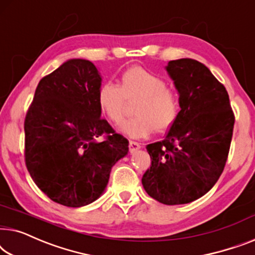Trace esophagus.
<instances>
[{"mask_svg": "<svg viewBox=\"0 0 255 255\" xmlns=\"http://www.w3.org/2000/svg\"><path fill=\"white\" fill-rule=\"evenodd\" d=\"M141 149V144L138 142L135 141H129V151L130 152H135L136 150Z\"/></svg>", "mask_w": 255, "mask_h": 255, "instance_id": "1", "label": "esophagus"}]
</instances>
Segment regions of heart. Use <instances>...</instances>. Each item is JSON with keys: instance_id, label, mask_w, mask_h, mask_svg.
I'll list each match as a JSON object with an SVG mask.
<instances>
[{"instance_id": "b5f03b06", "label": "heart", "mask_w": 255, "mask_h": 255, "mask_svg": "<svg viewBox=\"0 0 255 255\" xmlns=\"http://www.w3.org/2000/svg\"><path fill=\"white\" fill-rule=\"evenodd\" d=\"M132 103L135 117L121 126V131L132 138L168 130L180 114V99L166 81L138 66L125 71L118 85L105 82L97 91L100 113L114 125L123 123L127 104Z\"/></svg>"}]
</instances>
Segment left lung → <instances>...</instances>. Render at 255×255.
Listing matches in <instances>:
<instances>
[{"label": "left lung", "instance_id": "8db88e82", "mask_svg": "<svg viewBox=\"0 0 255 255\" xmlns=\"http://www.w3.org/2000/svg\"><path fill=\"white\" fill-rule=\"evenodd\" d=\"M166 71L180 99V114L163 141L146 145L151 166L145 192L167 206L198 200L221 177L230 150L235 114L228 91L203 63L170 61Z\"/></svg>", "mask_w": 255, "mask_h": 255}]
</instances>
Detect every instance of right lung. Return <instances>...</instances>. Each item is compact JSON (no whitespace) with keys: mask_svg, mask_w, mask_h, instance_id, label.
<instances>
[{"mask_svg":"<svg viewBox=\"0 0 255 255\" xmlns=\"http://www.w3.org/2000/svg\"><path fill=\"white\" fill-rule=\"evenodd\" d=\"M102 77L88 60L71 59L39 82L24 123L25 164L52 201L78 208L105 191L128 139L100 119Z\"/></svg>","mask_w":255,"mask_h":255,"instance_id":"right-lung-1","label":"right lung"}]
</instances>
